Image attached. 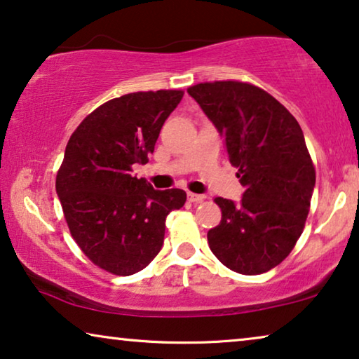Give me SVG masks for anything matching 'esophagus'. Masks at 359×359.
<instances>
[{
    "instance_id": "obj_1",
    "label": "esophagus",
    "mask_w": 359,
    "mask_h": 359,
    "mask_svg": "<svg viewBox=\"0 0 359 359\" xmlns=\"http://www.w3.org/2000/svg\"><path fill=\"white\" fill-rule=\"evenodd\" d=\"M187 198H189V201L190 203H200V201H203L205 200V195H198V194H189L187 195Z\"/></svg>"
}]
</instances>
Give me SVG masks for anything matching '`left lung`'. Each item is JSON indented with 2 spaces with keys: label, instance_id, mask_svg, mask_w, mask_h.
Returning a JSON list of instances; mask_svg holds the SVG:
<instances>
[{
  "label": "left lung",
  "instance_id": "obj_1",
  "mask_svg": "<svg viewBox=\"0 0 359 359\" xmlns=\"http://www.w3.org/2000/svg\"><path fill=\"white\" fill-rule=\"evenodd\" d=\"M187 92L224 138L245 189L238 203L214 200L222 219L208 232V243L229 269L263 274L287 258L309 212L316 172L302 127L255 85L227 80Z\"/></svg>",
  "mask_w": 359,
  "mask_h": 359
}]
</instances>
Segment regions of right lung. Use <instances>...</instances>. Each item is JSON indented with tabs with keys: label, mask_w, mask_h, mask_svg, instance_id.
<instances>
[{
	"label": "right lung",
	"mask_w": 359,
	"mask_h": 359,
	"mask_svg": "<svg viewBox=\"0 0 359 359\" xmlns=\"http://www.w3.org/2000/svg\"><path fill=\"white\" fill-rule=\"evenodd\" d=\"M184 92H137L109 100L80 122L56 175L69 231L101 269L132 276L164 242L165 217L185 205L180 189L154 190L132 174L148 163L161 127Z\"/></svg>",
	"instance_id": "add662e5"
}]
</instances>
